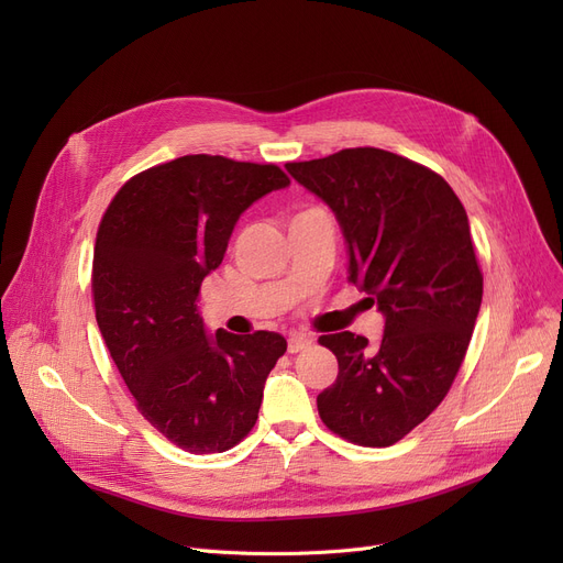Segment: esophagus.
I'll return each instance as SVG.
<instances>
[{
  "instance_id": "esophagus-1",
  "label": "esophagus",
  "mask_w": 563,
  "mask_h": 563,
  "mask_svg": "<svg viewBox=\"0 0 563 563\" xmlns=\"http://www.w3.org/2000/svg\"><path fill=\"white\" fill-rule=\"evenodd\" d=\"M310 344H312V338H308L306 333H291V335L287 338V351H289V353H299V351L308 349Z\"/></svg>"
}]
</instances>
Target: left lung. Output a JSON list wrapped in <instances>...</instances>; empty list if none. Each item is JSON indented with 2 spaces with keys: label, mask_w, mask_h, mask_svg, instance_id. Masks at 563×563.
<instances>
[{
  "label": "left lung",
  "mask_w": 563,
  "mask_h": 563,
  "mask_svg": "<svg viewBox=\"0 0 563 563\" xmlns=\"http://www.w3.org/2000/svg\"><path fill=\"white\" fill-rule=\"evenodd\" d=\"M285 168L331 207L346 280L386 317L376 349L351 331L319 338L340 367L317 397L319 418L356 445H395L445 399L475 331L484 276L467 214L438 173L380 147Z\"/></svg>",
  "instance_id": "1"
}]
</instances>
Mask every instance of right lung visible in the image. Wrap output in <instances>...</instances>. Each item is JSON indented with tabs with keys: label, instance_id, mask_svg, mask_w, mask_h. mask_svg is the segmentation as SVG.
<instances>
[{
	"label": "right lung",
	"instance_id": "add662e5",
	"mask_svg": "<svg viewBox=\"0 0 563 563\" xmlns=\"http://www.w3.org/2000/svg\"><path fill=\"white\" fill-rule=\"evenodd\" d=\"M289 177L274 164L187 155L128 180L93 251L96 319L141 416L189 454L234 448L255 427L283 335L205 331L198 294L234 223Z\"/></svg>",
	"mask_w": 563,
	"mask_h": 563
}]
</instances>
